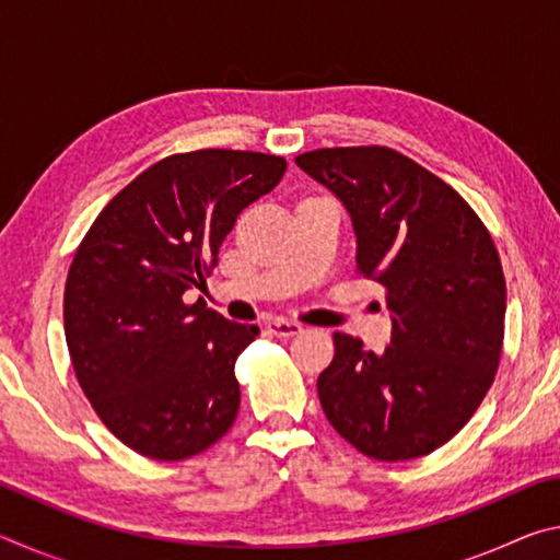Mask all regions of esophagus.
I'll return each mask as SVG.
<instances>
[{
    "instance_id": "obj_1",
    "label": "esophagus",
    "mask_w": 560,
    "mask_h": 560,
    "mask_svg": "<svg viewBox=\"0 0 560 560\" xmlns=\"http://www.w3.org/2000/svg\"><path fill=\"white\" fill-rule=\"evenodd\" d=\"M267 328H269V334L279 336V338L299 336L301 330H303V326H301V324H296V320H289V318H271L269 324H267Z\"/></svg>"
}]
</instances>
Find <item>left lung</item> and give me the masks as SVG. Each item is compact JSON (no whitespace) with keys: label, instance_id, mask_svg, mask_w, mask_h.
<instances>
[{"label":"left lung","instance_id":"8db88e82","mask_svg":"<svg viewBox=\"0 0 560 560\" xmlns=\"http://www.w3.org/2000/svg\"><path fill=\"white\" fill-rule=\"evenodd\" d=\"M296 165L346 207L358 273L383 283L393 320L383 353L334 336L320 407L368 457L430 454L469 422L494 383L506 314L497 246L447 183L390 148H324Z\"/></svg>","mask_w":560,"mask_h":560}]
</instances>
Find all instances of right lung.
Wrapping results in <instances>:
<instances>
[{"label": "right lung", "mask_w": 560, "mask_h": 560, "mask_svg": "<svg viewBox=\"0 0 560 560\" xmlns=\"http://www.w3.org/2000/svg\"><path fill=\"white\" fill-rule=\"evenodd\" d=\"M283 173V158L242 150L165 158L113 197L75 252L63 293L73 371L143 457L187 459L232 428L234 363L259 328L185 293L207 287L236 217Z\"/></svg>", "instance_id": "right-lung-1"}]
</instances>
